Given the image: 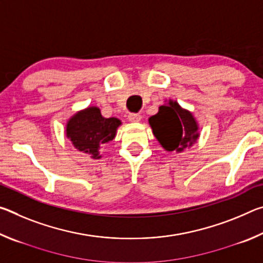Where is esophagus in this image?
<instances>
[{
    "label": "esophagus",
    "mask_w": 263,
    "mask_h": 263,
    "mask_svg": "<svg viewBox=\"0 0 263 263\" xmlns=\"http://www.w3.org/2000/svg\"><path fill=\"white\" fill-rule=\"evenodd\" d=\"M141 119V116L139 114H135V112H131L130 115H128V121L130 122H133V123H137L139 122Z\"/></svg>",
    "instance_id": "esophagus-1"
}]
</instances>
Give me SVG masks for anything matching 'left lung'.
I'll return each instance as SVG.
<instances>
[{
    "instance_id": "obj_1",
    "label": "left lung",
    "mask_w": 263,
    "mask_h": 263,
    "mask_svg": "<svg viewBox=\"0 0 263 263\" xmlns=\"http://www.w3.org/2000/svg\"><path fill=\"white\" fill-rule=\"evenodd\" d=\"M153 133L162 147L172 152H182L190 147L199 136L198 125L188 110L182 109L177 102L169 101L161 105L159 112L148 119Z\"/></svg>"
}]
</instances>
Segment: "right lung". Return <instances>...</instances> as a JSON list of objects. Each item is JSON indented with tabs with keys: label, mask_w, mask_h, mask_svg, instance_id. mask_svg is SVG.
Segmentation results:
<instances>
[{
	"label": "right lung",
	"mask_w": 263,
	"mask_h": 263,
	"mask_svg": "<svg viewBox=\"0 0 263 263\" xmlns=\"http://www.w3.org/2000/svg\"><path fill=\"white\" fill-rule=\"evenodd\" d=\"M121 124L118 118H104L97 106H90L69 119L66 136L80 152L90 154L92 159H100V148L114 139Z\"/></svg>",
	"instance_id": "obj_1"
}]
</instances>
